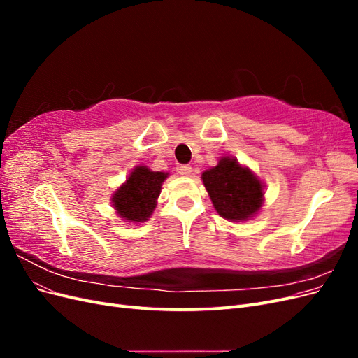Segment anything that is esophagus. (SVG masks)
<instances>
[{"instance_id": "34e87169", "label": "esophagus", "mask_w": 358, "mask_h": 358, "mask_svg": "<svg viewBox=\"0 0 358 358\" xmlns=\"http://www.w3.org/2000/svg\"><path fill=\"white\" fill-rule=\"evenodd\" d=\"M178 171H179V175H182V176H191V173H192V167L191 166H179V169H178Z\"/></svg>"}]
</instances>
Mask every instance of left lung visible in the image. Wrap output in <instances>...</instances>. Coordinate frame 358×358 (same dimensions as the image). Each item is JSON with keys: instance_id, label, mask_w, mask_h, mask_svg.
Here are the masks:
<instances>
[{"instance_id": "obj_1", "label": "left lung", "mask_w": 358, "mask_h": 358, "mask_svg": "<svg viewBox=\"0 0 358 358\" xmlns=\"http://www.w3.org/2000/svg\"><path fill=\"white\" fill-rule=\"evenodd\" d=\"M213 208L230 221H246L263 204V185L255 175L239 162L222 157L218 166L201 175Z\"/></svg>"}]
</instances>
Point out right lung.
<instances>
[{
    "mask_svg": "<svg viewBox=\"0 0 358 358\" xmlns=\"http://www.w3.org/2000/svg\"><path fill=\"white\" fill-rule=\"evenodd\" d=\"M167 173L152 171L145 166L136 167L124 185L113 194L116 212L129 222L146 221L152 215L157 199L161 192V183Z\"/></svg>",
    "mask_w": 358,
    "mask_h": 358,
    "instance_id": "obj_1",
    "label": "right lung"
}]
</instances>
